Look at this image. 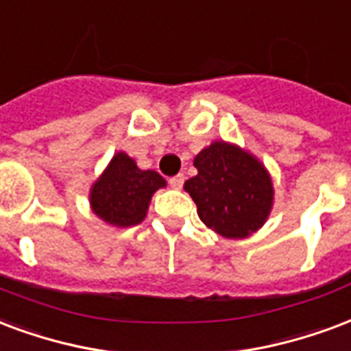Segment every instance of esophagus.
I'll list each match as a JSON object with an SVG mask.
<instances>
[{"mask_svg": "<svg viewBox=\"0 0 351 351\" xmlns=\"http://www.w3.org/2000/svg\"><path fill=\"white\" fill-rule=\"evenodd\" d=\"M184 184V175H176V176H171L169 178V186L175 189H180Z\"/></svg>", "mask_w": 351, "mask_h": 351, "instance_id": "obj_1", "label": "esophagus"}]
</instances>
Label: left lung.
<instances>
[{
	"label": "left lung",
	"mask_w": 351,
	"mask_h": 351,
	"mask_svg": "<svg viewBox=\"0 0 351 351\" xmlns=\"http://www.w3.org/2000/svg\"><path fill=\"white\" fill-rule=\"evenodd\" d=\"M197 176L184 184L201 221L227 238L261 228L274 202V186L258 160L234 145L217 141L199 152Z\"/></svg>",
	"instance_id": "8db88e82"
}]
</instances>
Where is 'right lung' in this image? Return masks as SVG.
<instances>
[{"instance_id": "add662e5", "label": "right lung", "mask_w": 351, "mask_h": 351, "mask_svg": "<svg viewBox=\"0 0 351 351\" xmlns=\"http://www.w3.org/2000/svg\"><path fill=\"white\" fill-rule=\"evenodd\" d=\"M165 180L156 171H141L119 152L90 189V206L100 219L115 227H132L145 219L150 197Z\"/></svg>"}]
</instances>
